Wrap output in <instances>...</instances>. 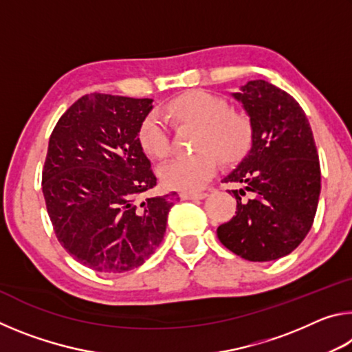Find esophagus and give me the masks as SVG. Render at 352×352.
Listing matches in <instances>:
<instances>
[{"mask_svg":"<svg viewBox=\"0 0 352 352\" xmlns=\"http://www.w3.org/2000/svg\"><path fill=\"white\" fill-rule=\"evenodd\" d=\"M206 194L205 192H180V199L182 200H201L205 199Z\"/></svg>","mask_w":352,"mask_h":352,"instance_id":"34e87169","label":"esophagus"}]
</instances>
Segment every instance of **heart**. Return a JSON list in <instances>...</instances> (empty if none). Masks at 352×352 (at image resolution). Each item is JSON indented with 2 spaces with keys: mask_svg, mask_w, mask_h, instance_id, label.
I'll use <instances>...</instances> for the list:
<instances>
[{
  "mask_svg": "<svg viewBox=\"0 0 352 352\" xmlns=\"http://www.w3.org/2000/svg\"><path fill=\"white\" fill-rule=\"evenodd\" d=\"M168 115L178 121L194 122L201 127L194 155H177L158 168V177L166 188L194 192L211 180L217 169V155L231 162L245 151L250 126L245 118L231 113L225 99L208 91H189L166 105ZM140 144L147 155L162 158L170 148L169 130L163 116L153 111L142 121L138 132Z\"/></svg>",
  "mask_w": 352,
  "mask_h": 352,
  "instance_id": "1",
  "label": "heart"
}]
</instances>
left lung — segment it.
Returning a JSON list of instances; mask_svg holds the SVG:
<instances>
[{
  "label": "left lung",
  "mask_w": 352,
  "mask_h": 352,
  "mask_svg": "<svg viewBox=\"0 0 352 352\" xmlns=\"http://www.w3.org/2000/svg\"><path fill=\"white\" fill-rule=\"evenodd\" d=\"M250 118L252 147L225 183L233 190L236 216L217 228L234 254L253 262L275 261L300 245L317 212L321 172L311 124L300 104L265 80H250L233 93ZM250 190L254 197L240 199Z\"/></svg>",
  "instance_id": "left-lung-1"
}]
</instances>
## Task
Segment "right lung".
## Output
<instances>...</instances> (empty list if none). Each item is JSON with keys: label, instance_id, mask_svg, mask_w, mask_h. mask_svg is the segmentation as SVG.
<instances>
[{"label": "right lung", "instance_id": "right-lung-1", "mask_svg": "<svg viewBox=\"0 0 352 352\" xmlns=\"http://www.w3.org/2000/svg\"><path fill=\"white\" fill-rule=\"evenodd\" d=\"M153 99L93 93L58 119L41 188L60 245L88 269L122 273L162 243L174 195L140 200L157 184L138 140Z\"/></svg>", "mask_w": 352, "mask_h": 352}]
</instances>
